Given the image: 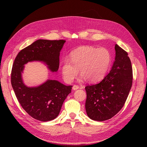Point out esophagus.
I'll return each mask as SVG.
<instances>
[{
  "instance_id": "34e87169",
  "label": "esophagus",
  "mask_w": 147,
  "mask_h": 147,
  "mask_svg": "<svg viewBox=\"0 0 147 147\" xmlns=\"http://www.w3.org/2000/svg\"><path fill=\"white\" fill-rule=\"evenodd\" d=\"M79 88V86L78 85H76V84H74V85H73V89L74 90L78 89Z\"/></svg>"
}]
</instances>
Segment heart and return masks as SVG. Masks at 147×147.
Instances as JSON below:
<instances>
[{"label": "heart", "mask_w": 147, "mask_h": 147, "mask_svg": "<svg viewBox=\"0 0 147 147\" xmlns=\"http://www.w3.org/2000/svg\"><path fill=\"white\" fill-rule=\"evenodd\" d=\"M111 62V53L107 49L83 46L72 52L69 59L65 58L62 62L61 73L65 81L71 82L79 69L81 80L97 82L104 78Z\"/></svg>", "instance_id": "1"}]
</instances>
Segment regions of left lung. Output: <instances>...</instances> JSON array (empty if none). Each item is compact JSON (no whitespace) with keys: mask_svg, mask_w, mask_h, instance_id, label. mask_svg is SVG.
Wrapping results in <instances>:
<instances>
[{"mask_svg":"<svg viewBox=\"0 0 147 147\" xmlns=\"http://www.w3.org/2000/svg\"><path fill=\"white\" fill-rule=\"evenodd\" d=\"M115 60L111 70L99 83L85 87L88 116L102 121L112 118L124 105L132 85V68L128 53L115 45Z\"/></svg>","mask_w":147,"mask_h":147,"instance_id":"left-lung-1","label":"left lung"}]
</instances>
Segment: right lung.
<instances>
[{
	"mask_svg": "<svg viewBox=\"0 0 147 147\" xmlns=\"http://www.w3.org/2000/svg\"><path fill=\"white\" fill-rule=\"evenodd\" d=\"M65 40L38 39L22 49L15 58L11 73V84L22 107L31 117L42 121L55 119L64 100L71 93L72 86H66L55 80H47L37 86H27L22 73L24 65L39 61L52 72H57L60 52Z\"/></svg>",
	"mask_w": 147,
	"mask_h": 147,
	"instance_id": "right-lung-1",
	"label": "right lung"
}]
</instances>
